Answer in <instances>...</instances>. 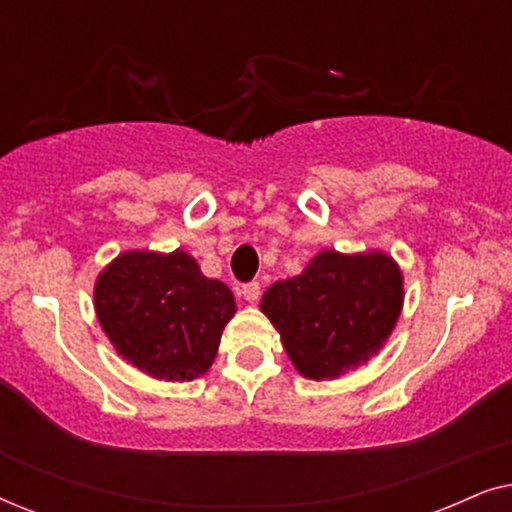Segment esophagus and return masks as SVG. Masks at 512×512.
I'll return each mask as SVG.
<instances>
[{
	"label": "esophagus",
	"instance_id": "1",
	"mask_svg": "<svg viewBox=\"0 0 512 512\" xmlns=\"http://www.w3.org/2000/svg\"><path fill=\"white\" fill-rule=\"evenodd\" d=\"M242 298L247 300V303H256L258 298H261V284L258 282H249L242 286Z\"/></svg>",
	"mask_w": 512,
	"mask_h": 512
}]
</instances>
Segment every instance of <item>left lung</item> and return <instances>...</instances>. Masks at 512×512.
<instances>
[{
    "label": "left lung",
    "instance_id": "left-lung-1",
    "mask_svg": "<svg viewBox=\"0 0 512 512\" xmlns=\"http://www.w3.org/2000/svg\"><path fill=\"white\" fill-rule=\"evenodd\" d=\"M403 272L384 251L324 249L263 293L261 312L307 380H335L380 352L403 310Z\"/></svg>",
    "mask_w": 512,
    "mask_h": 512
}]
</instances>
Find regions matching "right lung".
<instances>
[{
	"instance_id": "1",
	"label": "right lung",
	"mask_w": 512,
	"mask_h": 512,
	"mask_svg": "<svg viewBox=\"0 0 512 512\" xmlns=\"http://www.w3.org/2000/svg\"><path fill=\"white\" fill-rule=\"evenodd\" d=\"M93 298L116 352L163 382L205 375L237 312L233 291L181 249L123 251L97 275Z\"/></svg>"
}]
</instances>
